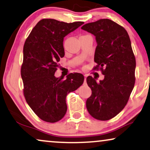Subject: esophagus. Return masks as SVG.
<instances>
[{
  "instance_id": "obj_1",
  "label": "esophagus",
  "mask_w": 150,
  "mask_h": 150,
  "mask_svg": "<svg viewBox=\"0 0 150 150\" xmlns=\"http://www.w3.org/2000/svg\"><path fill=\"white\" fill-rule=\"evenodd\" d=\"M84 84H86V75H84V82H83Z\"/></svg>"
}]
</instances>
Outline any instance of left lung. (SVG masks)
<instances>
[{"label": "left lung", "instance_id": "8db88e82", "mask_svg": "<svg viewBox=\"0 0 150 150\" xmlns=\"http://www.w3.org/2000/svg\"><path fill=\"white\" fill-rule=\"evenodd\" d=\"M81 29L96 37L93 70H100L105 75L99 83L91 76L86 79L92 90L86 108L94 118L106 121L127 104L135 83V57L127 31L116 22L101 19L84 24Z\"/></svg>", "mask_w": 150, "mask_h": 150}]
</instances>
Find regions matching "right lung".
Segmentation results:
<instances>
[{
    "label": "right lung",
    "mask_w": 150,
    "mask_h": 150,
    "mask_svg": "<svg viewBox=\"0 0 150 150\" xmlns=\"http://www.w3.org/2000/svg\"><path fill=\"white\" fill-rule=\"evenodd\" d=\"M83 24L42 19L24 43L21 67L23 93L32 110L45 122L54 123L64 116L67 95L83 82L81 73H70L65 80L54 76L58 62L64 56V37Z\"/></svg>",
    "instance_id": "add662e5"
}]
</instances>
